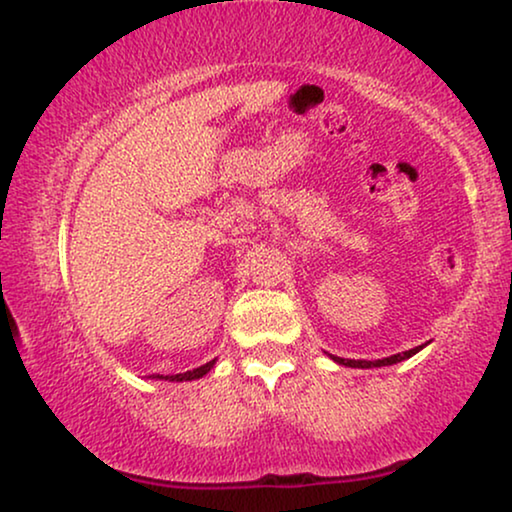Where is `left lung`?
Returning <instances> with one entry per match:
<instances>
[{"label": "left lung", "mask_w": 512, "mask_h": 512, "mask_svg": "<svg viewBox=\"0 0 512 512\" xmlns=\"http://www.w3.org/2000/svg\"><path fill=\"white\" fill-rule=\"evenodd\" d=\"M424 345H419L415 349H408V352L403 354H394V356H387V359H377V361H359V359H340V356H333V361L342 363V366H349V368H380V366H391V363H398L403 359H410L412 354H417L419 349H422Z\"/></svg>", "instance_id": "left-lung-1"}]
</instances>
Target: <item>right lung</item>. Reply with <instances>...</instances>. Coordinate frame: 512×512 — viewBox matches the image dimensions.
<instances>
[{
  "label": "right lung",
  "instance_id": "1",
  "mask_svg": "<svg viewBox=\"0 0 512 512\" xmlns=\"http://www.w3.org/2000/svg\"><path fill=\"white\" fill-rule=\"evenodd\" d=\"M212 366H214V361H209V363H205V366H200V368H193V370H188V373H179V375H158V377H163V380H170V382L198 380V377L207 375L209 370H212Z\"/></svg>",
  "mask_w": 512,
  "mask_h": 512
}]
</instances>
